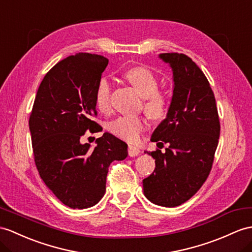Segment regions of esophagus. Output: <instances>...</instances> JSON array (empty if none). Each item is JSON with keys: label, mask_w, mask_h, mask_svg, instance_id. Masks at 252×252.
<instances>
[{"label": "esophagus", "mask_w": 252, "mask_h": 252, "mask_svg": "<svg viewBox=\"0 0 252 252\" xmlns=\"http://www.w3.org/2000/svg\"><path fill=\"white\" fill-rule=\"evenodd\" d=\"M139 154H140V150L137 146H133V145L128 146V155H129L130 157H134Z\"/></svg>", "instance_id": "1"}]
</instances>
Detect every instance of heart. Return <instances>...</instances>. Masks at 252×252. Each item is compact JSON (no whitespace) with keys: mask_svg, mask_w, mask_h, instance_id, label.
I'll return each instance as SVG.
<instances>
[{"mask_svg":"<svg viewBox=\"0 0 252 252\" xmlns=\"http://www.w3.org/2000/svg\"><path fill=\"white\" fill-rule=\"evenodd\" d=\"M124 78L138 93L143 97V109L153 120H162L168 114L169 100L162 92L158 91V78L150 68L136 66L124 72ZM112 87L107 78H101L97 82L94 92L96 108L106 113L110 110ZM146 121L143 118L120 116L109 123L108 129L115 137L127 142H137L140 134L146 128Z\"/></svg>","mask_w":252,"mask_h":252,"instance_id":"1","label":"heart"}]
</instances>
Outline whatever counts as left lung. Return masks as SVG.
Returning a JSON list of instances; mask_svg holds the SVG:
<instances>
[{
	"mask_svg": "<svg viewBox=\"0 0 252 252\" xmlns=\"http://www.w3.org/2000/svg\"><path fill=\"white\" fill-rule=\"evenodd\" d=\"M173 71V96L152 142L167 143L162 153L147 152L156 168L143 180L144 195L154 204L174 207L197 193L208 177L216 152L220 122L216 100L205 75L183 53L159 54Z\"/></svg>",
	"mask_w": 252,
	"mask_h": 252,
	"instance_id": "8db88e82",
	"label": "left lung"
}]
</instances>
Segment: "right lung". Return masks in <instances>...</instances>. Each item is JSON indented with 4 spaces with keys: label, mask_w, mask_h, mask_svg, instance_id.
I'll return each mask as SVG.
<instances>
[{
    "label": "right lung",
    "mask_w": 252,
    "mask_h": 252,
    "mask_svg": "<svg viewBox=\"0 0 252 252\" xmlns=\"http://www.w3.org/2000/svg\"><path fill=\"white\" fill-rule=\"evenodd\" d=\"M109 60L77 53L55 64L42 79L36 94L29 126L34 160L41 180L63 204L88 208L106 191L109 165L128 155L127 144L105 132L91 150L80 138L88 130H102L94 92Z\"/></svg>",
    "instance_id": "add662e5"
}]
</instances>
